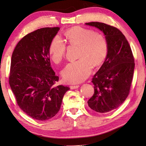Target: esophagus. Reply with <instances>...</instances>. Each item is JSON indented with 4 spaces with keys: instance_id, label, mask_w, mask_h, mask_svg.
<instances>
[{
    "instance_id": "esophagus-1",
    "label": "esophagus",
    "mask_w": 146,
    "mask_h": 146,
    "mask_svg": "<svg viewBox=\"0 0 146 146\" xmlns=\"http://www.w3.org/2000/svg\"><path fill=\"white\" fill-rule=\"evenodd\" d=\"M79 87V85H71L70 86V88L71 90H74L76 89V88H78Z\"/></svg>"
}]
</instances>
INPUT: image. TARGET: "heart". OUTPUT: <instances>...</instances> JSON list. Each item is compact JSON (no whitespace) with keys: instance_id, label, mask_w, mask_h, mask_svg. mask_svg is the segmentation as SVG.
I'll use <instances>...</instances> for the list:
<instances>
[{"instance_id":"obj_1","label":"heart","mask_w":146,"mask_h":146,"mask_svg":"<svg viewBox=\"0 0 146 146\" xmlns=\"http://www.w3.org/2000/svg\"><path fill=\"white\" fill-rule=\"evenodd\" d=\"M71 46L78 47V60L69 63L62 70L64 81L76 83L83 82L89 76L92 67L102 64L108 55L107 39L100 33L79 26L70 28L64 33ZM66 45L60 36H55L50 44L48 53L51 60L59 64L65 58Z\"/></svg>"}]
</instances>
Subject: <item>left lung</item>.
<instances>
[{"instance_id": "left-lung-1", "label": "left lung", "mask_w": 146, "mask_h": 146, "mask_svg": "<svg viewBox=\"0 0 146 146\" xmlns=\"http://www.w3.org/2000/svg\"><path fill=\"white\" fill-rule=\"evenodd\" d=\"M86 24L100 30L108 42V55L92 78L94 93L88 101L94 111L107 113L121 105L129 94L134 57L129 42L118 29L98 22Z\"/></svg>"}]
</instances>
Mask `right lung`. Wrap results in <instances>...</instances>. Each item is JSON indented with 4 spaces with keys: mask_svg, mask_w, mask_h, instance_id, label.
Returning a JSON list of instances; mask_svg holds the SVG:
<instances>
[{
    "mask_svg": "<svg viewBox=\"0 0 146 146\" xmlns=\"http://www.w3.org/2000/svg\"><path fill=\"white\" fill-rule=\"evenodd\" d=\"M59 27H45L25 35L11 60L9 83L17 105L30 117L46 121L59 111L70 88L54 86L59 80L50 66L48 47Z\"/></svg>",
    "mask_w": 146,
    "mask_h": 146,
    "instance_id": "1",
    "label": "right lung"
}]
</instances>
